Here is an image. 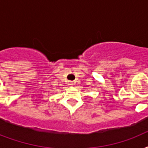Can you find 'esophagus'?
Listing matches in <instances>:
<instances>
[{"instance_id":"esophagus-1","label":"esophagus","mask_w":148,"mask_h":148,"mask_svg":"<svg viewBox=\"0 0 148 148\" xmlns=\"http://www.w3.org/2000/svg\"><path fill=\"white\" fill-rule=\"evenodd\" d=\"M69 84L70 86H73L74 84V82H72V81H71V82H69V84Z\"/></svg>"}]
</instances>
